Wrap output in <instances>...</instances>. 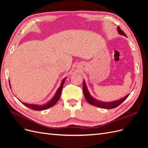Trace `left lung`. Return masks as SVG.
<instances>
[{
	"label": "left lung",
	"mask_w": 148,
	"mask_h": 148,
	"mask_svg": "<svg viewBox=\"0 0 148 148\" xmlns=\"http://www.w3.org/2000/svg\"><path fill=\"white\" fill-rule=\"evenodd\" d=\"M117 31H118V33L120 34L125 36L127 37V35L125 34L123 31L121 29L119 26L117 27ZM83 93H84L85 99H86V100L87 101V102L89 103V104L98 107H100V108L107 109H114V108H115V107H118L120 104H122V103L129 96V95H128L122 98V99L115 101H112V102H102V101H98L91 96V95H90V93H89L88 89L87 88L86 83H85L84 80H83Z\"/></svg>",
	"instance_id": "1"
}]
</instances>
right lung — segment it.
Returning a JSON list of instances; mask_svg holds the SVG:
<instances>
[{"instance_id": "1", "label": "right lung", "mask_w": 148, "mask_h": 148, "mask_svg": "<svg viewBox=\"0 0 148 148\" xmlns=\"http://www.w3.org/2000/svg\"><path fill=\"white\" fill-rule=\"evenodd\" d=\"M65 79H66V78H65L63 80H62V82H61L60 86L59 88H58V89H57L56 94H55L54 96H53L51 100H50L49 102L46 103L45 104H43V105L31 104H27V103H25V102H21V101H20V102L22 103V104H24L25 106L29 107V108L33 109V110H46V109L50 108V107L54 106L56 104V103L58 102V101H59V98L60 97V95H61L62 88H63V86H64V84L65 83ZM9 84H10V87L11 88L10 82H9Z\"/></svg>"}]
</instances>
